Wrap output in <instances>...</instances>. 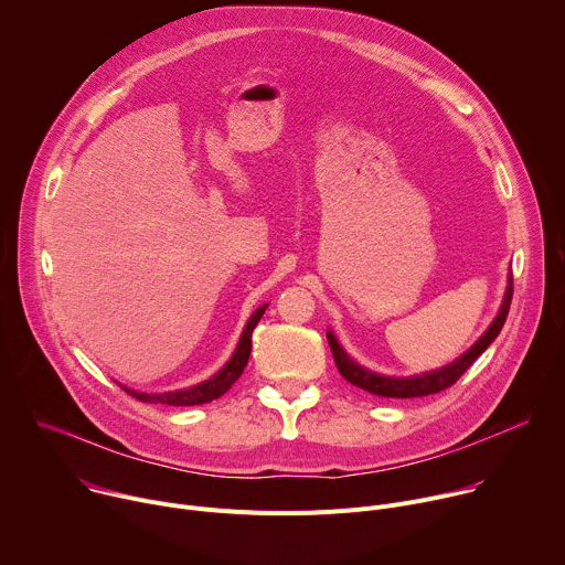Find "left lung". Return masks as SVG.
<instances>
[{
	"label": "left lung",
	"mask_w": 565,
	"mask_h": 565,
	"mask_svg": "<svg viewBox=\"0 0 565 565\" xmlns=\"http://www.w3.org/2000/svg\"><path fill=\"white\" fill-rule=\"evenodd\" d=\"M510 303H512V273L508 275V286H505L501 308H499L497 317L492 319V324L488 327V331L482 333L460 358H456L447 366L425 371V373H418V375L395 377V375H382V373L369 371L366 366L358 364L344 351V347L338 342V338L331 329L327 331V340H329L331 353L335 358L338 371L351 384H355V386H360V388H364L373 395H380V397H423V395H431V393H438V391H445L447 386H451L476 362V358L499 338V333L505 324V319H508V312H510Z\"/></svg>",
	"instance_id": "obj_1"
}]
</instances>
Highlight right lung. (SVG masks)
Here are the masks:
<instances>
[{"instance_id":"add662e5","label":"right lung","mask_w":565,"mask_h":565,"mask_svg":"<svg viewBox=\"0 0 565 565\" xmlns=\"http://www.w3.org/2000/svg\"><path fill=\"white\" fill-rule=\"evenodd\" d=\"M266 308H268V303L259 306L250 315L248 324H246L244 333H241L232 358L212 377H207V380H203L194 386H185V388H177V391H163V393H145V391L129 388L120 382L118 384L140 402H153V405H158V402H160V405H170V407H194V405H205V402H212V399L221 397L241 377V373H244V369L248 364V358H250V349H253V331L259 324V319L264 317Z\"/></svg>"}]
</instances>
